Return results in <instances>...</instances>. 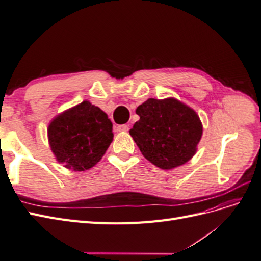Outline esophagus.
Here are the masks:
<instances>
[{
  "mask_svg": "<svg viewBox=\"0 0 261 261\" xmlns=\"http://www.w3.org/2000/svg\"><path fill=\"white\" fill-rule=\"evenodd\" d=\"M128 130V126L127 125H118L116 127V132H127Z\"/></svg>",
  "mask_w": 261,
  "mask_h": 261,
  "instance_id": "1",
  "label": "esophagus"
}]
</instances>
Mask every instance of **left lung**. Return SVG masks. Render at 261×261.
Masks as SVG:
<instances>
[{
    "label": "left lung",
    "instance_id": "obj_1",
    "mask_svg": "<svg viewBox=\"0 0 261 261\" xmlns=\"http://www.w3.org/2000/svg\"><path fill=\"white\" fill-rule=\"evenodd\" d=\"M139 121L130 136L148 161L172 170L195 155L202 136V123L191 107L170 97L149 98L136 109Z\"/></svg>",
    "mask_w": 261,
    "mask_h": 261
}]
</instances>
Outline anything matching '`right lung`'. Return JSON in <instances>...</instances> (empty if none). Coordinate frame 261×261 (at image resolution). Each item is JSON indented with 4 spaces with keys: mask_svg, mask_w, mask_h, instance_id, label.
I'll use <instances>...</instances> for the list:
<instances>
[{
    "mask_svg": "<svg viewBox=\"0 0 261 261\" xmlns=\"http://www.w3.org/2000/svg\"><path fill=\"white\" fill-rule=\"evenodd\" d=\"M112 126L107 113L87 100L61 112L48 126L55 160L76 172L91 169L112 143Z\"/></svg>",
    "mask_w": 261,
    "mask_h": 261,
    "instance_id": "right-lung-1",
    "label": "right lung"
}]
</instances>
